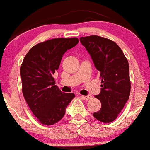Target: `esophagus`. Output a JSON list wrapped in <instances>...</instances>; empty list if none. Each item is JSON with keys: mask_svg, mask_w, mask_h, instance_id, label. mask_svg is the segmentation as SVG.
Wrapping results in <instances>:
<instances>
[{"mask_svg": "<svg viewBox=\"0 0 150 150\" xmlns=\"http://www.w3.org/2000/svg\"><path fill=\"white\" fill-rule=\"evenodd\" d=\"M81 98L84 99V100H90V99H92V96H90V95H87V96H84V95H81Z\"/></svg>", "mask_w": 150, "mask_h": 150, "instance_id": "1", "label": "esophagus"}]
</instances>
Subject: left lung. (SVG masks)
<instances>
[{
    "label": "left lung",
    "mask_w": 150,
    "mask_h": 150,
    "mask_svg": "<svg viewBox=\"0 0 150 150\" xmlns=\"http://www.w3.org/2000/svg\"><path fill=\"white\" fill-rule=\"evenodd\" d=\"M79 40L90 55L103 84L100 93L95 96L100 100L101 108L93 115L98 121L110 123L116 119L130 95L129 62L119 46L110 40L91 35Z\"/></svg>",
    "instance_id": "left-lung-1"
}]
</instances>
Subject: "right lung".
I'll use <instances>...</instances> for the list:
<instances>
[{
  "instance_id": "add662e5",
  "label": "right lung",
  "mask_w": 150,
  "mask_h": 150,
  "mask_svg": "<svg viewBox=\"0 0 150 150\" xmlns=\"http://www.w3.org/2000/svg\"><path fill=\"white\" fill-rule=\"evenodd\" d=\"M78 38H55L39 43L29 50L20 68L22 92L29 108L43 125L62 119L66 108L74 98L55 84L53 74L63 55L76 45Z\"/></svg>"
}]
</instances>
